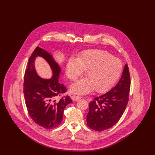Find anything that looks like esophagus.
<instances>
[{
	"mask_svg": "<svg viewBox=\"0 0 155 155\" xmlns=\"http://www.w3.org/2000/svg\"><path fill=\"white\" fill-rule=\"evenodd\" d=\"M71 98H72V99L73 101H77L80 100L81 99V97L80 96H76V95H73V96H71Z\"/></svg>",
	"mask_w": 155,
	"mask_h": 155,
	"instance_id": "1",
	"label": "esophagus"
}]
</instances>
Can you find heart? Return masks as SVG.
Segmentation results:
<instances>
[{"instance_id": "1", "label": "heart", "mask_w": 155, "mask_h": 155, "mask_svg": "<svg viewBox=\"0 0 155 155\" xmlns=\"http://www.w3.org/2000/svg\"><path fill=\"white\" fill-rule=\"evenodd\" d=\"M85 70L86 78L71 85L73 92L84 94L92 89L99 93L106 91L117 80L121 71V63L107 52L89 50L82 53L75 60H70L67 64V75L71 80H75Z\"/></svg>"}]
</instances>
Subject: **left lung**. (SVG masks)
Here are the masks:
<instances>
[{
    "label": "left lung",
    "mask_w": 155,
    "mask_h": 155,
    "mask_svg": "<svg viewBox=\"0 0 155 155\" xmlns=\"http://www.w3.org/2000/svg\"><path fill=\"white\" fill-rule=\"evenodd\" d=\"M130 75L125 64L117 84L110 91L96 97L89 103L87 125L94 130L102 131L115 125L123 114L130 90Z\"/></svg>",
    "instance_id": "left-lung-1"
}]
</instances>
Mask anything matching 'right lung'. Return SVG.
<instances>
[{"mask_svg": "<svg viewBox=\"0 0 155 155\" xmlns=\"http://www.w3.org/2000/svg\"><path fill=\"white\" fill-rule=\"evenodd\" d=\"M38 56L43 57L51 67L53 75L51 79H42L37 74L34 62ZM60 71L52 55L39 47H37L30 56L25 71L24 94L27 110L35 123L47 130L54 128L61 123L65 107L72 102L68 96L56 99L67 91L59 82Z\"/></svg>", "mask_w": 155, "mask_h": 155, "instance_id": "obj_1", "label": "right lung"}]
</instances>
